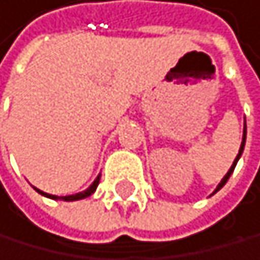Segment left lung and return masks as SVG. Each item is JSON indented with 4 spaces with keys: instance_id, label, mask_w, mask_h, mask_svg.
<instances>
[{
    "instance_id": "left-lung-1",
    "label": "left lung",
    "mask_w": 260,
    "mask_h": 260,
    "mask_svg": "<svg viewBox=\"0 0 260 260\" xmlns=\"http://www.w3.org/2000/svg\"><path fill=\"white\" fill-rule=\"evenodd\" d=\"M246 133H247V131H246V121H244V133H242V143H241V147H239V152H237V156H236V159H234V162H232V166H231V168H229L228 174H225V176L222 177V179H221V182L217 184V187L214 189V192H212V194H216V192L219 191V189H222V187H224V184L228 182V179H229V177H231V174L234 173V168H236V164H237V161H239V159H241V156H242V151H244V146H246ZM212 194H211V196H212Z\"/></svg>"
}]
</instances>
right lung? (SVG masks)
Segmentation results:
<instances>
[{"label":"right lung","mask_w":260,"mask_h":260,"mask_svg":"<svg viewBox=\"0 0 260 260\" xmlns=\"http://www.w3.org/2000/svg\"><path fill=\"white\" fill-rule=\"evenodd\" d=\"M99 177H101V174H98V177L94 181H92V184L87 189H84V191H81V192H76V194H69V196H54V194H48V192H43L41 189H38L35 187L36 191L44 196V198H49V199H56V201H68V202H71V201H79V199H84V198H89L91 194H94L96 191V187H98V184H99Z\"/></svg>","instance_id":"right-lung-1"}]
</instances>
